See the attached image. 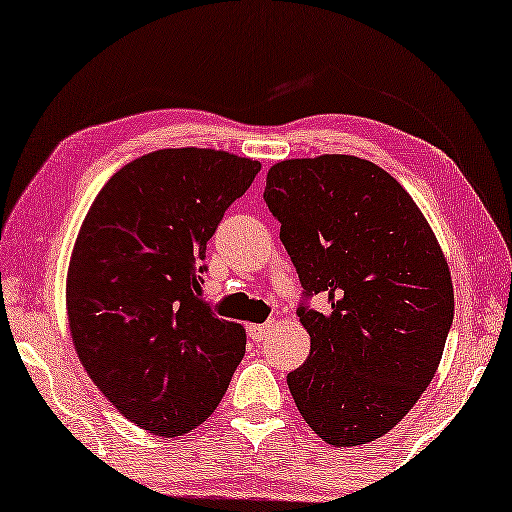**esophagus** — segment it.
I'll list each match as a JSON object with an SVG mask.
<instances>
[{"label": "esophagus", "instance_id": "esophagus-1", "mask_svg": "<svg viewBox=\"0 0 512 512\" xmlns=\"http://www.w3.org/2000/svg\"><path fill=\"white\" fill-rule=\"evenodd\" d=\"M273 331V324L271 322H266V324H250L248 326V335H250V340L253 342H264L266 340V335H269Z\"/></svg>", "mask_w": 512, "mask_h": 512}]
</instances>
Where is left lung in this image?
I'll use <instances>...</instances> for the list:
<instances>
[{
  "instance_id": "8db88e82",
  "label": "left lung",
  "mask_w": 512,
  "mask_h": 512,
  "mask_svg": "<svg viewBox=\"0 0 512 512\" xmlns=\"http://www.w3.org/2000/svg\"><path fill=\"white\" fill-rule=\"evenodd\" d=\"M264 200L280 220L305 296L310 356L289 393L331 446H361L393 430L430 386L453 324L448 262L421 209L386 170L342 154L280 160Z\"/></svg>"
}]
</instances>
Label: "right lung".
<instances>
[{
    "mask_svg": "<svg viewBox=\"0 0 512 512\" xmlns=\"http://www.w3.org/2000/svg\"><path fill=\"white\" fill-rule=\"evenodd\" d=\"M262 165L216 149H160L105 183L75 239L68 329L91 381L128 421L181 437L207 421L246 354V331L200 299L202 259Z\"/></svg>",
    "mask_w": 512,
    "mask_h": 512,
    "instance_id": "add662e5",
    "label": "right lung"
}]
</instances>
